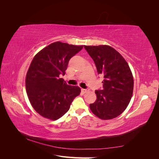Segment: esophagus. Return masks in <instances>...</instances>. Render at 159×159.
<instances>
[{
  "label": "esophagus",
  "mask_w": 159,
  "mask_h": 159,
  "mask_svg": "<svg viewBox=\"0 0 159 159\" xmlns=\"http://www.w3.org/2000/svg\"><path fill=\"white\" fill-rule=\"evenodd\" d=\"M89 89H81V91H82L83 93H87L89 91Z\"/></svg>",
  "instance_id": "esophagus-1"
}]
</instances>
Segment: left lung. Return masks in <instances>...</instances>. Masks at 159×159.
<instances>
[{"mask_svg":"<svg viewBox=\"0 0 159 159\" xmlns=\"http://www.w3.org/2000/svg\"><path fill=\"white\" fill-rule=\"evenodd\" d=\"M93 59L98 74L103 76V89L95 90L97 99L89 105L98 117L108 120L118 117L127 108L133 91V77L127 62L112 47L84 46Z\"/></svg>","mask_w":159,"mask_h":159,"instance_id":"obj_1","label":"left lung"}]
</instances>
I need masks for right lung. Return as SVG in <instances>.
<instances>
[{"label":"right lung","instance_id":"add662e5","mask_svg":"<svg viewBox=\"0 0 159 159\" xmlns=\"http://www.w3.org/2000/svg\"><path fill=\"white\" fill-rule=\"evenodd\" d=\"M82 48L56 42L34 57L26 77V90L32 106L42 117L60 118L80 95V88L68 85L60 75H65L70 60Z\"/></svg>","mask_w":159,"mask_h":159}]
</instances>
